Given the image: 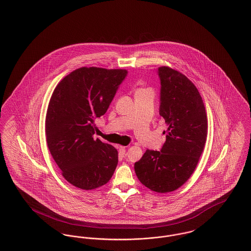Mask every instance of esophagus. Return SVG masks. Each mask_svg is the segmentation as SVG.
<instances>
[{
  "label": "esophagus",
  "instance_id": "obj_1",
  "mask_svg": "<svg viewBox=\"0 0 251 251\" xmlns=\"http://www.w3.org/2000/svg\"><path fill=\"white\" fill-rule=\"evenodd\" d=\"M125 152H126V147H124V146L118 147V153L120 156H123L125 154Z\"/></svg>",
  "mask_w": 251,
  "mask_h": 251
}]
</instances>
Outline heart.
I'll list each match as a JSON object with an SVG mask.
<instances>
[{
    "label": "heart",
    "instance_id": "1",
    "mask_svg": "<svg viewBox=\"0 0 251 251\" xmlns=\"http://www.w3.org/2000/svg\"><path fill=\"white\" fill-rule=\"evenodd\" d=\"M142 90H145V89H141V90H138V91H142Z\"/></svg>",
    "mask_w": 251,
    "mask_h": 251
}]
</instances>
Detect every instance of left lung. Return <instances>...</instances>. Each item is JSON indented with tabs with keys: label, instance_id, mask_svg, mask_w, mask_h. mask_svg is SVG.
<instances>
[{
	"label": "left lung",
	"instance_id": "1",
	"mask_svg": "<svg viewBox=\"0 0 251 251\" xmlns=\"http://www.w3.org/2000/svg\"><path fill=\"white\" fill-rule=\"evenodd\" d=\"M158 75L166 142L160 151L147 150L134 171L148 189L165 193L180 188L193 174L206 143L207 118L200 93L185 75L168 66L159 67Z\"/></svg>",
	"mask_w": 251,
	"mask_h": 251
}]
</instances>
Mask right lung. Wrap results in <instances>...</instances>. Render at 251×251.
Masks as SVG:
<instances>
[{
    "instance_id": "right-lung-1",
    "label": "right lung",
    "mask_w": 251,
    "mask_h": 251,
    "mask_svg": "<svg viewBox=\"0 0 251 251\" xmlns=\"http://www.w3.org/2000/svg\"><path fill=\"white\" fill-rule=\"evenodd\" d=\"M127 73L81 67L64 76L51 96L45 118L47 146L62 176L78 189L103 186L118 166L117 149L94 139V123L106 113Z\"/></svg>"
}]
</instances>
